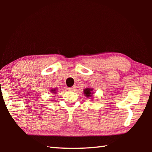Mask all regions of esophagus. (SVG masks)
<instances>
[{
    "mask_svg": "<svg viewBox=\"0 0 152 152\" xmlns=\"http://www.w3.org/2000/svg\"><path fill=\"white\" fill-rule=\"evenodd\" d=\"M67 89H68V91H74L76 90V86H73L72 87H68Z\"/></svg>",
    "mask_w": 152,
    "mask_h": 152,
    "instance_id": "esophagus-1",
    "label": "esophagus"
}]
</instances>
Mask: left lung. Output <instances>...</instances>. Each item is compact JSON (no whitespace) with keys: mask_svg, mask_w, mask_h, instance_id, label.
Instances as JSON below:
<instances>
[{"mask_svg":"<svg viewBox=\"0 0 152 152\" xmlns=\"http://www.w3.org/2000/svg\"><path fill=\"white\" fill-rule=\"evenodd\" d=\"M83 92H84V96H86L87 98H91V99H92V97L94 94L93 88H90V87H88V88H84V90L83 91Z\"/></svg>","mask_w":152,"mask_h":152,"instance_id":"left-lung-1","label":"left lung"}]
</instances>
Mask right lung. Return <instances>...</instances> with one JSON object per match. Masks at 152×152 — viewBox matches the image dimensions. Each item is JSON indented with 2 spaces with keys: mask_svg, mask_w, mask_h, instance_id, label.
I'll return each mask as SVG.
<instances>
[{
  "mask_svg": "<svg viewBox=\"0 0 152 152\" xmlns=\"http://www.w3.org/2000/svg\"><path fill=\"white\" fill-rule=\"evenodd\" d=\"M57 90H58V88H52V89H51L50 92H51V93H53L54 94H56V93H57Z\"/></svg>",
  "mask_w": 152,
  "mask_h": 152,
  "instance_id": "right-lung-1",
  "label": "right lung"
}]
</instances>
